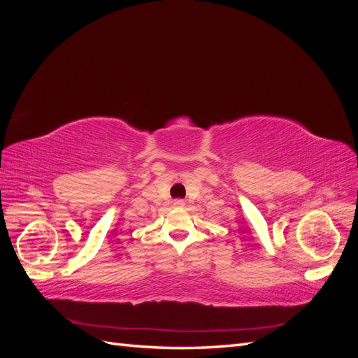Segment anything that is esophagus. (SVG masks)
<instances>
[{
	"instance_id": "1",
	"label": "esophagus",
	"mask_w": 358,
	"mask_h": 358,
	"mask_svg": "<svg viewBox=\"0 0 358 358\" xmlns=\"http://www.w3.org/2000/svg\"><path fill=\"white\" fill-rule=\"evenodd\" d=\"M175 206H179V208H182L183 201H182V200H176V201H175Z\"/></svg>"
}]
</instances>
